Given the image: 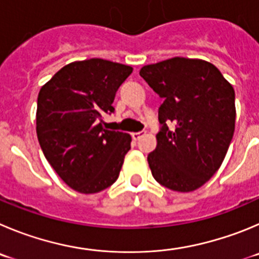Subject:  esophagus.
<instances>
[{
  "label": "esophagus",
  "instance_id": "34e87169",
  "mask_svg": "<svg viewBox=\"0 0 259 259\" xmlns=\"http://www.w3.org/2000/svg\"><path fill=\"white\" fill-rule=\"evenodd\" d=\"M144 135H146V132H138V133H133L132 137L134 141H139L141 138H143Z\"/></svg>",
  "mask_w": 259,
  "mask_h": 259
}]
</instances>
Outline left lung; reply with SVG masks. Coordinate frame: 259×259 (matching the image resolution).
I'll return each instance as SVG.
<instances>
[{"mask_svg":"<svg viewBox=\"0 0 259 259\" xmlns=\"http://www.w3.org/2000/svg\"><path fill=\"white\" fill-rule=\"evenodd\" d=\"M163 98L157 147L148 154L152 175L175 192H193L214 175L235 129V92L214 65L174 57L139 71ZM172 122L170 130L167 124Z\"/></svg>","mask_w":259,"mask_h":259,"instance_id":"1","label":"left lung"}]
</instances>
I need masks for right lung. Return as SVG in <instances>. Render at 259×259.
Wrapping results in <instances>:
<instances>
[{
  "label": "right lung",
  "mask_w": 259,
  "mask_h": 259,
  "mask_svg": "<svg viewBox=\"0 0 259 259\" xmlns=\"http://www.w3.org/2000/svg\"><path fill=\"white\" fill-rule=\"evenodd\" d=\"M133 67L102 59L71 62L40 88L37 135L57 175L83 194H93L118 178L132 137L103 127L115 111L116 92Z\"/></svg>",
  "instance_id": "obj_1"
}]
</instances>
